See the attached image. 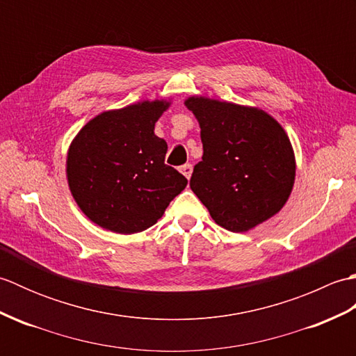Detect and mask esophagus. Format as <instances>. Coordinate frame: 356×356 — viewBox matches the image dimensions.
Listing matches in <instances>:
<instances>
[{
    "mask_svg": "<svg viewBox=\"0 0 356 356\" xmlns=\"http://www.w3.org/2000/svg\"><path fill=\"white\" fill-rule=\"evenodd\" d=\"M180 172H182L186 179H190L191 174H193V165L191 163L182 165V166H180Z\"/></svg>",
    "mask_w": 356,
    "mask_h": 356,
    "instance_id": "34e87169",
    "label": "esophagus"
}]
</instances>
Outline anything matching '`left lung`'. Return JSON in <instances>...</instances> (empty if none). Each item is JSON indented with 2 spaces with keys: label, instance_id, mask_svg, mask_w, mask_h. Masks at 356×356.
<instances>
[{
  "label": "left lung",
  "instance_id": "1",
  "mask_svg": "<svg viewBox=\"0 0 356 356\" xmlns=\"http://www.w3.org/2000/svg\"><path fill=\"white\" fill-rule=\"evenodd\" d=\"M200 124L190 186L217 225L245 232L283 208L295 180L291 140L263 110L208 97L185 101Z\"/></svg>",
  "mask_w": 356,
  "mask_h": 356
}]
</instances>
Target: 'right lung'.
I'll return each instance as SVG.
<instances>
[{
  "mask_svg": "<svg viewBox=\"0 0 356 356\" xmlns=\"http://www.w3.org/2000/svg\"><path fill=\"white\" fill-rule=\"evenodd\" d=\"M170 102L143 101L104 111L73 139L67 179L90 220L102 228L134 234L153 226L188 180L165 163L168 145L154 124Z\"/></svg>",
  "mask_w": 356,
  "mask_h": 356,
  "instance_id": "add662e5",
  "label": "right lung"
}]
</instances>
